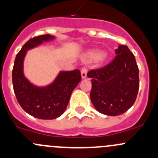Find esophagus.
Here are the masks:
<instances>
[{"label":"esophagus","instance_id":"obj_1","mask_svg":"<svg viewBox=\"0 0 158 158\" xmlns=\"http://www.w3.org/2000/svg\"><path fill=\"white\" fill-rule=\"evenodd\" d=\"M87 71H88V70H87L86 68H82V70H81V76H82V79H85V78H86Z\"/></svg>","mask_w":158,"mask_h":158}]
</instances>
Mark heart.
<instances>
[{
    "label": "heart",
    "instance_id": "1",
    "mask_svg": "<svg viewBox=\"0 0 158 158\" xmlns=\"http://www.w3.org/2000/svg\"><path fill=\"white\" fill-rule=\"evenodd\" d=\"M88 56L91 60H96V59L101 57L102 59H104L106 57V55L98 49H95V50H92L91 52H89Z\"/></svg>",
    "mask_w": 158,
    "mask_h": 158
}]
</instances>
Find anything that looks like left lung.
<instances>
[{
    "mask_svg": "<svg viewBox=\"0 0 158 158\" xmlns=\"http://www.w3.org/2000/svg\"><path fill=\"white\" fill-rule=\"evenodd\" d=\"M116 56L105 67L90 70V98L102 114L116 116L133 106L139 89L138 67L135 56L125 45L115 49Z\"/></svg>",
    "mask_w": 158,
    "mask_h": 158,
    "instance_id": "1",
    "label": "left lung"
}]
</instances>
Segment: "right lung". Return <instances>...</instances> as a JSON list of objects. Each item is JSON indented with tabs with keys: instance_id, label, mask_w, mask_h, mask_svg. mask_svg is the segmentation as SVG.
Listing matches in <instances>:
<instances>
[{
	"instance_id": "add662e5",
	"label": "right lung",
	"mask_w": 158,
	"mask_h": 158,
	"mask_svg": "<svg viewBox=\"0 0 158 158\" xmlns=\"http://www.w3.org/2000/svg\"><path fill=\"white\" fill-rule=\"evenodd\" d=\"M54 39L55 36L46 34L28 40L16 56L12 71L14 91L20 106L30 115L45 120L55 119L63 114L72 92L82 79L79 69L61 71L52 83L40 87L25 77L23 60L27 51Z\"/></svg>"
}]
</instances>
